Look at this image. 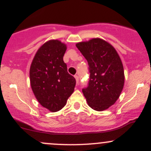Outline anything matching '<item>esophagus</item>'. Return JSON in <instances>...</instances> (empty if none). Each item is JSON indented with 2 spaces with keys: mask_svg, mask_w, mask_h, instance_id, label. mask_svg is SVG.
Returning a JSON list of instances; mask_svg holds the SVG:
<instances>
[{
  "mask_svg": "<svg viewBox=\"0 0 151 151\" xmlns=\"http://www.w3.org/2000/svg\"><path fill=\"white\" fill-rule=\"evenodd\" d=\"M74 78H75L76 81H77V83L78 84V82H79V77L77 75H74Z\"/></svg>",
  "mask_w": 151,
  "mask_h": 151,
  "instance_id": "obj_1",
  "label": "esophagus"
}]
</instances>
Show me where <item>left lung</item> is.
<instances>
[{
  "label": "left lung",
  "instance_id": "obj_1",
  "mask_svg": "<svg viewBox=\"0 0 151 151\" xmlns=\"http://www.w3.org/2000/svg\"><path fill=\"white\" fill-rule=\"evenodd\" d=\"M87 60L90 72L88 86L82 89L88 105L104 111L115 104L124 85V71L119 54L110 43L93 38L76 44Z\"/></svg>",
  "mask_w": 151,
  "mask_h": 151
}]
</instances>
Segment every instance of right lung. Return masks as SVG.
Here are the masks:
<instances>
[{"label":"right lung","instance_id":"right-lung-1","mask_svg":"<svg viewBox=\"0 0 151 151\" xmlns=\"http://www.w3.org/2000/svg\"><path fill=\"white\" fill-rule=\"evenodd\" d=\"M67 45L58 40L45 42L35 55L30 80L37 100L52 112L61 110L74 92L76 80L67 72L63 57Z\"/></svg>","mask_w":151,"mask_h":151}]
</instances>
